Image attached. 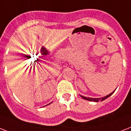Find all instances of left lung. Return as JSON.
Masks as SVG:
<instances>
[{"label":"left lung","instance_id":"obj_1","mask_svg":"<svg viewBox=\"0 0 131 131\" xmlns=\"http://www.w3.org/2000/svg\"><path fill=\"white\" fill-rule=\"evenodd\" d=\"M114 91L112 92V93H111L110 94L107 95V96H106L103 97V98H88V97H84L83 96H81V97L82 98H84V100H88V101H92V102H99V101H102V100H105V99H106L107 98H108L109 96H111V95L114 93Z\"/></svg>","mask_w":131,"mask_h":131}]
</instances>
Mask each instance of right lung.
Returning a JSON list of instances; mask_svg holds the SVG:
<instances>
[{
  "label": "right lung",
  "instance_id": "right-lung-1",
  "mask_svg": "<svg viewBox=\"0 0 131 131\" xmlns=\"http://www.w3.org/2000/svg\"><path fill=\"white\" fill-rule=\"evenodd\" d=\"M47 105H48V104H47Z\"/></svg>",
  "mask_w": 131,
  "mask_h": 131
}]
</instances>
